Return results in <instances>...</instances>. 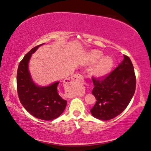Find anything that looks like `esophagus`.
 <instances>
[{"instance_id": "34e87169", "label": "esophagus", "mask_w": 151, "mask_h": 151, "mask_svg": "<svg viewBox=\"0 0 151 151\" xmlns=\"http://www.w3.org/2000/svg\"><path fill=\"white\" fill-rule=\"evenodd\" d=\"M70 81L72 83L83 84L84 83V78L80 74H75L70 78Z\"/></svg>"}]
</instances>
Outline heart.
Returning <instances> with one entry per match:
<instances>
[{"mask_svg": "<svg viewBox=\"0 0 151 151\" xmlns=\"http://www.w3.org/2000/svg\"><path fill=\"white\" fill-rule=\"evenodd\" d=\"M103 53L100 51H93L90 53L88 55V61L91 64H94L101 58L102 57ZM114 62L112 58L106 56L102 58L98 62L97 66L95 68V73L98 75H104L107 74L112 69L113 66Z\"/></svg>", "mask_w": 151, "mask_h": 151, "instance_id": "obj_1", "label": "heart"}]
</instances>
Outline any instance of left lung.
<instances>
[{
	"label": "left lung",
	"mask_w": 151,
	"mask_h": 151,
	"mask_svg": "<svg viewBox=\"0 0 151 151\" xmlns=\"http://www.w3.org/2000/svg\"><path fill=\"white\" fill-rule=\"evenodd\" d=\"M123 56V62L111 73L99 78L92 76V93L97 101L90 111L100 120L108 121L120 114L134 95L136 78L134 66L129 58Z\"/></svg>",
	"instance_id": "8db88e82"
}]
</instances>
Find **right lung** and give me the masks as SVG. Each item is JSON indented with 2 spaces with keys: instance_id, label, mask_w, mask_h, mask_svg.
<instances>
[{
  "instance_id": "add662e5",
  "label": "right lung",
  "mask_w": 151,
  "mask_h": 151,
  "mask_svg": "<svg viewBox=\"0 0 151 151\" xmlns=\"http://www.w3.org/2000/svg\"><path fill=\"white\" fill-rule=\"evenodd\" d=\"M42 45L32 48L19 62L17 73V91L19 101L27 111L36 118L50 121L61 115L67 101L60 96L59 82L41 87L32 81L28 68V62L32 54Z\"/></svg>"
}]
</instances>
